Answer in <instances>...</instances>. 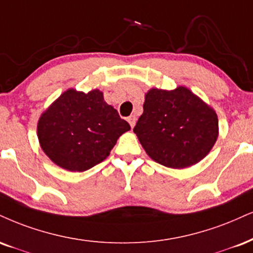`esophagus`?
<instances>
[{"label":"esophagus","instance_id":"1","mask_svg":"<svg viewBox=\"0 0 253 253\" xmlns=\"http://www.w3.org/2000/svg\"><path fill=\"white\" fill-rule=\"evenodd\" d=\"M127 121H128L129 123V125H130V127H134V125H135V121H136V117L135 115H130V117H128L127 118Z\"/></svg>","mask_w":253,"mask_h":253}]
</instances>
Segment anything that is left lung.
I'll return each mask as SVG.
<instances>
[{"label": "left lung", "mask_w": 253, "mask_h": 253, "mask_svg": "<svg viewBox=\"0 0 253 253\" xmlns=\"http://www.w3.org/2000/svg\"><path fill=\"white\" fill-rule=\"evenodd\" d=\"M133 130L148 157L180 169L199 163L212 150L219 134L218 117L186 87L152 88Z\"/></svg>", "instance_id": "8db88e82"}]
</instances>
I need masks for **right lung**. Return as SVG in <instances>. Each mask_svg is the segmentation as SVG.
Returning <instances> with one entry per match:
<instances>
[{
  "label": "right lung",
  "mask_w": 253,
  "mask_h": 253,
  "mask_svg": "<svg viewBox=\"0 0 253 253\" xmlns=\"http://www.w3.org/2000/svg\"><path fill=\"white\" fill-rule=\"evenodd\" d=\"M130 129L99 89H68L48 107L38 123L40 146L48 158L72 172L92 169L109 156L121 134Z\"/></svg>",
  "instance_id": "obj_1"
}]
</instances>
